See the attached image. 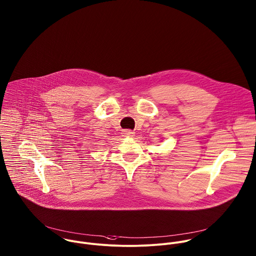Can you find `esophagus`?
I'll list each match as a JSON object with an SVG mask.
<instances>
[{"mask_svg": "<svg viewBox=\"0 0 256 256\" xmlns=\"http://www.w3.org/2000/svg\"><path fill=\"white\" fill-rule=\"evenodd\" d=\"M124 136H134V132L130 130H124Z\"/></svg>", "mask_w": 256, "mask_h": 256, "instance_id": "esophagus-1", "label": "esophagus"}]
</instances>
